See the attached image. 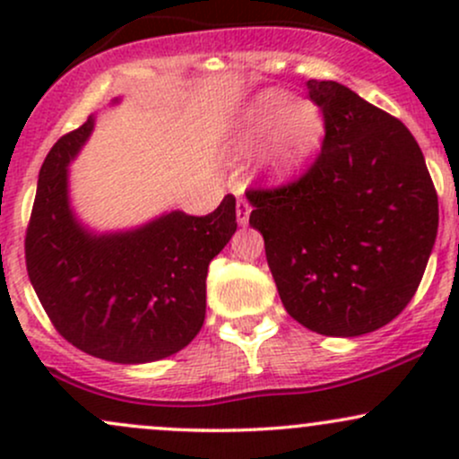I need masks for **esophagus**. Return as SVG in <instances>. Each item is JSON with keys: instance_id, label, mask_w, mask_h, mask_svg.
<instances>
[{"instance_id": "1", "label": "esophagus", "mask_w": 459, "mask_h": 459, "mask_svg": "<svg viewBox=\"0 0 459 459\" xmlns=\"http://www.w3.org/2000/svg\"><path fill=\"white\" fill-rule=\"evenodd\" d=\"M247 218H250V203L246 198H237V222L246 226Z\"/></svg>"}]
</instances>
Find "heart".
<instances>
[{
  "label": "heart",
  "instance_id": "b5f03b06",
  "mask_svg": "<svg viewBox=\"0 0 459 459\" xmlns=\"http://www.w3.org/2000/svg\"><path fill=\"white\" fill-rule=\"evenodd\" d=\"M324 134L319 109L310 103H296L284 91H265L237 116L230 131L235 152H252L267 144L263 168L272 178L293 177L308 160Z\"/></svg>",
  "mask_w": 459,
  "mask_h": 459
}]
</instances>
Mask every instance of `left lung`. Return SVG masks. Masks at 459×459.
Here are the masks:
<instances>
[{
  "instance_id": "left-lung-1",
  "label": "left lung",
  "mask_w": 459,
  "mask_h": 459,
  "mask_svg": "<svg viewBox=\"0 0 459 459\" xmlns=\"http://www.w3.org/2000/svg\"><path fill=\"white\" fill-rule=\"evenodd\" d=\"M325 135L313 166L273 189H247L293 319L360 336L397 317L419 289L438 233V196L414 135L336 82H307Z\"/></svg>"
}]
</instances>
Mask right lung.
I'll return each mask as SVG.
<instances>
[{
    "label": "right lung",
    "mask_w": 459,
    "mask_h": 459,
    "mask_svg": "<svg viewBox=\"0 0 459 459\" xmlns=\"http://www.w3.org/2000/svg\"><path fill=\"white\" fill-rule=\"evenodd\" d=\"M92 127L94 116L62 135L40 168L25 233L31 287L77 350L120 365L161 360L203 328L209 263L237 230L235 196L203 218L170 212L134 230L92 233L68 203V163Z\"/></svg>",
    "instance_id": "add662e5"
}]
</instances>
